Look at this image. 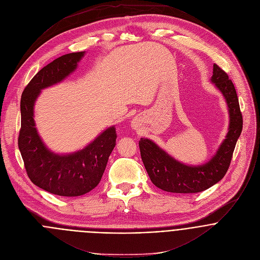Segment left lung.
Listing matches in <instances>:
<instances>
[{
	"instance_id": "left-lung-1",
	"label": "left lung",
	"mask_w": 260,
	"mask_h": 260,
	"mask_svg": "<svg viewBox=\"0 0 260 260\" xmlns=\"http://www.w3.org/2000/svg\"><path fill=\"white\" fill-rule=\"evenodd\" d=\"M211 81L223 94L230 112L226 138L214 157L201 166H186L171 158L151 140L140 138L139 148L143 165L151 182L161 189L177 193L200 192L211 187L225 175L234 149L243 129V117L232 80L217 64L213 66Z\"/></svg>"
}]
</instances>
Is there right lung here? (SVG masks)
I'll list each match as a JSON object with an SVG mask.
<instances>
[{"label":"right lung","instance_id":"right-lung-1","mask_svg":"<svg viewBox=\"0 0 260 260\" xmlns=\"http://www.w3.org/2000/svg\"><path fill=\"white\" fill-rule=\"evenodd\" d=\"M84 53L83 51L69 53L44 67L26 85L20 100L18 147L27 176L37 186L62 197L82 196L96 187L116 145V128L111 127L84 149L71 154H57L44 145L35 127L34 106L41 90L73 73Z\"/></svg>","mask_w":260,"mask_h":260}]
</instances>
